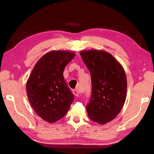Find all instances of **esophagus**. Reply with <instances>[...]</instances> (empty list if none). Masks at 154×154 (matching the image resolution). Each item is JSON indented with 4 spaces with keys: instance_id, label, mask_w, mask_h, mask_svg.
<instances>
[{
    "instance_id": "34e87169",
    "label": "esophagus",
    "mask_w": 154,
    "mask_h": 154,
    "mask_svg": "<svg viewBox=\"0 0 154 154\" xmlns=\"http://www.w3.org/2000/svg\"><path fill=\"white\" fill-rule=\"evenodd\" d=\"M72 93L74 94V95L75 96H78L79 94H80V92H79L78 90H76V89H73L72 91Z\"/></svg>"
}]
</instances>
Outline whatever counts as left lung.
<instances>
[{
	"label": "left lung",
	"instance_id": "obj_1",
	"mask_svg": "<svg viewBox=\"0 0 154 154\" xmlns=\"http://www.w3.org/2000/svg\"><path fill=\"white\" fill-rule=\"evenodd\" d=\"M91 76L92 93L86 109L89 118L104 125L122 110L127 97V81L121 64L103 51L80 53Z\"/></svg>",
	"mask_w": 154,
	"mask_h": 154
}]
</instances>
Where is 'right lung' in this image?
I'll return each mask as SVG.
<instances>
[{
  "label": "right lung",
  "instance_id": "add662e5",
  "mask_svg": "<svg viewBox=\"0 0 154 154\" xmlns=\"http://www.w3.org/2000/svg\"><path fill=\"white\" fill-rule=\"evenodd\" d=\"M74 56V53L65 51L48 53L36 63L27 82V95L31 106L49 123L62 118L74 101V95L63 73Z\"/></svg>",
  "mask_w": 154,
  "mask_h": 154
}]
</instances>
